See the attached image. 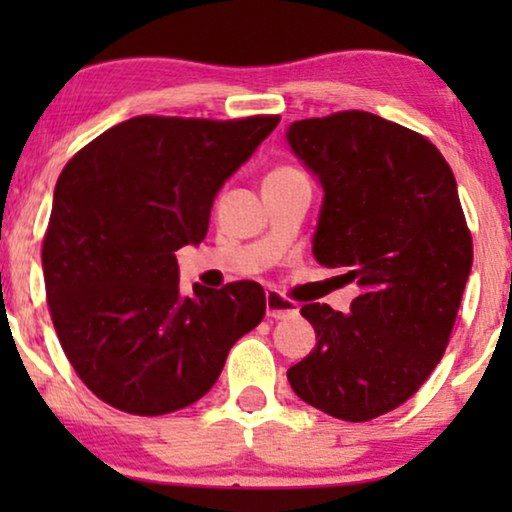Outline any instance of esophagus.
<instances>
[{
    "mask_svg": "<svg viewBox=\"0 0 512 512\" xmlns=\"http://www.w3.org/2000/svg\"><path fill=\"white\" fill-rule=\"evenodd\" d=\"M265 314H268L270 319H291L298 314V305L272 291L265 296Z\"/></svg>",
    "mask_w": 512,
    "mask_h": 512,
    "instance_id": "obj_1",
    "label": "esophagus"
}]
</instances>
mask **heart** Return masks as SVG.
Wrapping results in <instances>:
<instances>
[{
	"mask_svg": "<svg viewBox=\"0 0 512 512\" xmlns=\"http://www.w3.org/2000/svg\"><path fill=\"white\" fill-rule=\"evenodd\" d=\"M289 174H296L293 170H275L270 177H289Z\"/></svg>",
	"mask_w": 512,
	"mask_h": 512,
	"instance_id": "heart-1",
	"label": "heart"
}]
</instances>
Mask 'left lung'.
Segmentation results:
<instances>
[{
	"label": "left lung",
	"mask_w": 512,
	"mask_h": 512,
	"mask_svg": "<svg viewBox=\"0 0 512 512\" xmlns=\"http://www.w3.org/2000/svg\"><path fill=\"white\" fill-rule=\"evenodd\" d=\"M286 142L317 177L312 254L359 296L310 303L317 345L286 370L298 398L345 422L398 408L443 356L473 265L450 165L429 139L368 111L293 121Z\"/></svg>",
	"instance_id": "8db88e82"
}]
</instances>
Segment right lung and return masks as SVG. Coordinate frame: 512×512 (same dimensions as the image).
Instances as JSON below:
<instances>
[{"mask_svg": "<svg viewBox=\"0 0 512 512\" xmlns=\"http://www.w3.org/2000/svg\"><path fill=\"white\" fill-rule=\"evenodd\" d=\"M277 123L137 116L65 165L41 251L46 298L69 363L104 403L156 417L200 401L261 324V284L184 296L174 251L205 240L221 186Z\"/></svg>", "mask_w": 512, "mask_h": 512, "instance_id": "obj_1", "label": "right lung"}]
</instances>
